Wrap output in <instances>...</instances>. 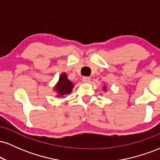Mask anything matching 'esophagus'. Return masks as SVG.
<instances>
[{
	"instance_id": "34e87169",
	"label": "esophagus",
	"mask_w": 160,
	"mask_h": 160,
	"mask_svg": "<svg viewBox=\"0 0 160 160\" xmlns=\"http://www.w3.org/2000/svg\"><path fill=\"white\" fill-rule=\"evenodd\" d=\"M82 80L83 82H90L91 79L89 77H83V78H82Z\"/></svg>"
}]
</instances>
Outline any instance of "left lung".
<instances>
[{"mask_svg":"<svg viewBox=\"0 0 160 160\" xmlns=\"http://www.w3.org/2000/svg\"><path fill=\"white\" fill-rule=\"evenodd\" d=\"M104 89H106V87H105V86H104Z\"/></svg>","mask_w":160,"mask_h":160,"instance_id":"1","label":"left lung"}]
</instances>
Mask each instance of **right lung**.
I'll use <instances>...</instances> for the list:
<instances>
[{
  "label": "right lung",
  "mask_w": 160,
  "mask_h": 160,
  "mask_svg": "<svg viewBox=\"0 0 160 160\" xmlns=\"http://www.w3.org/2000/svg\"><path fill=\"white\" fill-rule=\"evenodd\" d=\"M74 87V84L68 79L67 75L65 73L59 77L58 83L55 86V90L58 93V96H64L69 94Z\"/></svg>",
  "instance_id": "right-lung-1"
}]
</instances>
